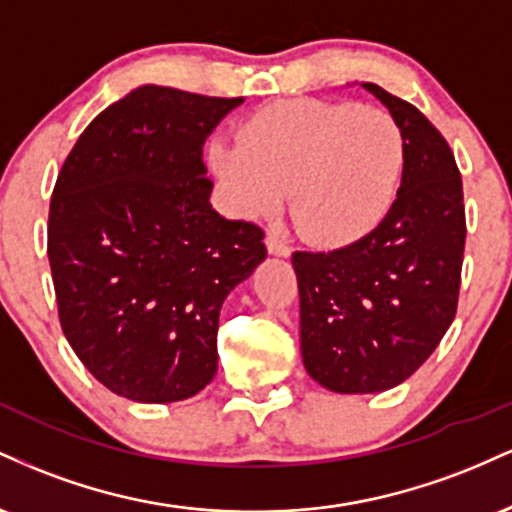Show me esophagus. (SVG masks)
I'll use <instances>...</instances> for the list:
<instances>
[{"label": "esophagus", "mask_w": 512, "mask_h": 512, "mask_svg": "<svg viewBox=\"0 0 512 512\" xmlns=\"http://www.w3.org/2000/svg\"><path fill=\"white\" fill-rule=\"evenodd\" d=\"M264 243H267V250L269 255H276V257H289L291 255V248L284 243L279 236H274V233H267V238H264Z\"/></svg>", "instance_id": "obj_1"}]
</instances>
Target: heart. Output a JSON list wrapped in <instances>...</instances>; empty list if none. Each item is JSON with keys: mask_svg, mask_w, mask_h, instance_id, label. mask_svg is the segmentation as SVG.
<instances>
[{"mask_svg": "<svg viewBox=\"0 0 512 512\" xmlns=\"http://www.w3.org/2000/svg\"><path fill=\"white\" fill-rule=\"evenodd\" d=\"M404 161L407 142L390 113L313 98L262 108L243 122L238 142L209 149L240 214H272L289 190L298 233L322 248H344L383 223Z\"/></svg>", "mask_w": 512, "mask_h": 512, "instance_id": "1", "label": "heart"}]
</instances>
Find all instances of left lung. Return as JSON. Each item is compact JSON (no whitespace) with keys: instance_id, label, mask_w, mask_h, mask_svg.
<instances>
[{"instance_id":"left-lung-1","label":"left lung","mask_w":512,"mask_h":512,"mask_svg":"<svg viewBox=\"0 0 512 512\" xmlns=\"http://www.w3.org/2000/svg\"><path fill=\"white\" fill-rule=\"evenodd\" d=\"M361 86L407 142L395 204L366 238L291 257L305 370L342 395L397 387L436 351L455 320L467 236L462 178L443 134L411 103Z\"/></svg>"}]
</instances>
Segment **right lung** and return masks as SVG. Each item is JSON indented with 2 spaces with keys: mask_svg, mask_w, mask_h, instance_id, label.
<instances>
[{
  "mask_svg": "<svg viewBox=\"0 0 512 512\" xmlns=\"http://www.w3.org/2000/svg\"><path fill=\"white\" fill-rule=\"evenodd\" d=\"M240 103L139 86L84 129L57 175L48 257L62 332L132 402L211 383L221 305L267 257L260 226L209 202L202 146Z\"/></svg>",
  "mask_w": 512,
  "mask_h": 512,
  "instance_id": "right-lung-1",
  "label": "right lung"
}]
</instances>
